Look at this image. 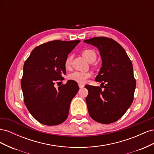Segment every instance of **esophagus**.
I'll return each mask as SVG.
<instances>
[{
    "instance_id": "1",
    "label": "esophagus",
    "mask_w": 154,
    "mask_h": 154,
    "mask_svg": "<svg viewBox=\"0 0 154 154\" xmlns=\"http://www.w3.org/2000/svg\"><path fill=\"white\" fill-rule=\"evenodd\" d=\"M78 86H79V87H80V88H83V87H84V85L82 84V83H79V84H78Z\"/></svg>"
}]
</instances>
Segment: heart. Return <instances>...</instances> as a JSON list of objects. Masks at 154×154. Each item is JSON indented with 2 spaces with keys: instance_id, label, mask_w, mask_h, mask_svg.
Instances as JSON below:
<instances>
[{
  "instance_id": "heart-1",
  "label": "heart",
  "mask_w": 154,
  "mask_h": 154,
  "mask_svg": "<svg viewBox=\"0 0 154 154\" xmlns=\"http://www.w3.org/2000/svg\"><path fill=\"white\" fill-rule=\"evenodd\" d=\"M82 54L88 62H94L97 57L95 51L92 49H85L83 51ZM72 56L69 55L65 60V67L66 69H69L71 66ZM91 77V74L86 72L74 71L69 74V78L72 80L79 83H84L88 78Z\"/></svg>"
}]
</instances>
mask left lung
Returning a JSON list of instances; mask_svg holds the SVG:
<instances>
[{
	"label": "left lung",
	"instance_id": "8db88e82",
	"mask_svg": "<svg viewBox=\"0 0 154 154\" xmlns=\"http://www.w3.org/2000/svg\"><path fill=\"white\" fill-rule=\"evenodd\" d=\"M84 42L95 46L100 51L101 67L96 77L100 87L85 85L88 94L86 103L88 113L96 122L109 124L125 114L134 100L136 82L131 60L117 42L106 37H94Z\"/></svg>",
	"mask_w": 154,
	"mask_h": 154
}]
</instances>
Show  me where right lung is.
I'll return each mask as SVG.
<instances>
[{
    "label": "right lung",
    "mask_w": 154,
    "mask_h": 154,
    "mask_svg": "<svg viewBox=\"0 0 154 154\" xmlns=\"http://www.w3.org/2000/svg\"><path fill=\"white\" fill-rule=\"evenodd\" d=\"M80 40H54L32 51L23 69L21 87L25 105L30 114L42 124L62 123L67 118L78 83L68 80L56 88V82L66 74L65 60Z\"/></svg>",
    "instance_id": "obj_1"
}]
</instances>
